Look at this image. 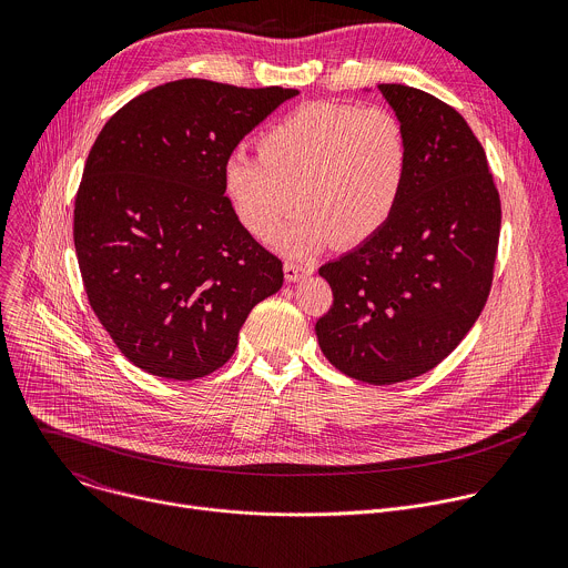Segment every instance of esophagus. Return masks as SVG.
<instances>
[{
	"instance_id": "obj_1",
	"label": "esophagus",
	"mask_w": 568,
	"mask_h": 568,
	"mask_svg": "<svg viewBox=\"0 0 568 568\" xmlns=\"http://www.w3.org/2000/svg\"><path fill=\"white\" fill-rule=\"evenodd\" d=\"M307 274H312V267H310V265H298V263H292V261L285 263V278H287L290 283H296V281H301V278L307 276Z\"/></svg>"
}]
</instances>
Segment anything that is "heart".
Instances as JSON below:
<instances>
[{"label":"heart","mask_w":568,"mask_h":568,"mask_svg":"<svg viewBox=\"0 0 568 568\" xmlns=\"http://www.w3.org/2000/svg\"><path fill=\"white\" fill-rule=\"evenodd\" d=\"M409 164L407 130L390 110L307 103L258 136V156H229L224 191L261 240L301 204L305 211L281 235L285 250L351 247L390 220Z\"/></svg>","instance_id":"heart-1"}]
</instances>
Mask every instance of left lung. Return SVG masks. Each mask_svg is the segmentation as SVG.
<instances>
[{"mask_svg": "<svg viewBox=\"0 0 568 568\" xmlns=\"http://www.w3.org/2000/svg\"><path fill=\"white\" fill-rule=\"evenodd\" d=\"M409 136L407 184L390 220L318 274L333 287L316 321L328 362L366 384L414 379L469 333L490 296L501 200L467 121L407 85H377Z\"/></svg>", "mask_w": 568, "mask_h": 568, "instance_id": "8db88e82", "label": "left lung"}]
</instances>
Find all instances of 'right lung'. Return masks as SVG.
Here are the masks:
<instances>
[{
    "label": "right lung",
    "instance_id": "1",
    "mask_svg": "<svg viewBox=\"0 0 568 568\" xmlns=\"http://www.w3.org/2000/svg\"><path fill=\"white\" fill-rule=\"evenodd\" d=\"M296 90L204 78L125 103L97 136L75 193L73 245L90 305L141 371L197 379L224 366L283 263L240 224L224 166Z\"/></svg>",
    "mask_w": 568,
    "mask_h": 568
}]
</instances>
